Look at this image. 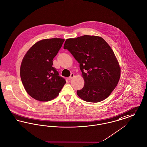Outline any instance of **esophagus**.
Here are the masks:
<instances>
[{
  "mask_svg": "<svg viewBox=\"0 0 147 147\" xmlns=\"http://www.w3.org/2000/svg\"><path fill=\"white\" fill-rule=\"evenodd\" d=\"M74 77V74H73V73H71V75H70V77L68 78V79H69V80H71V79H72Z\"/></svg>",
  "mask_w": 147,
  "mask_h": 147,
  "instance_id": "esophagus-1",
  "label": "esophagus"
}]
</instances>
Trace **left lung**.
<instances>
[{
	"label": "left lung",
	"mask_w": 147,
	"mask_h": 147,
	"mask_svg": "<svg viewBox=\"0 0 147 147\" xmlns=\"http://www.w3.org/2000/svg\"><path fill=\"white\" fill-rule=\"evenodd\" d=\"M63 49L80 64L85 85L77 91L79 97L89 102L107 98L118 83L121 69L106 41L99 36L84 35L66 39Z\"/></svg>",
	"instance_id": "obj_1"
}]
</instances>
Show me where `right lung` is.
Wrapping results in <instances>:
<instances>
[{"mask_svg":"<svg viewBox=\"0 0 147 147\" xmlns=\"http://www.w3.org/2000/svg\"><path fill=\"white\" fill-rule=\"evenodd\" d=\"M64 39H44L35 43L24 56L20 77L27 93L40 101L56 98L66 84L53 66V60L62 47Z\"/></svg>","mask_w":147,"mask_h":147,"instance_id":"1","label":"right lung"}]
</instances>
